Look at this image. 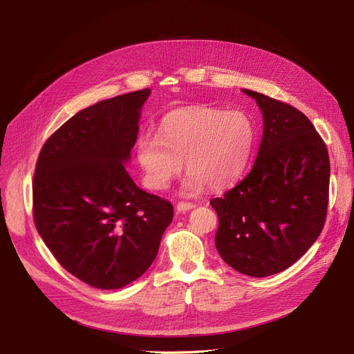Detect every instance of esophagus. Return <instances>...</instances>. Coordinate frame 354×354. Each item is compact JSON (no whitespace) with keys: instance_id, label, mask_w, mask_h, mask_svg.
I'll return each instance as SVG.
<instances>
[{"instance_id":"esophagus-1","label":"esophagus","mask_w":354,"mask_h":354,"mask_svg":"<svg viewBox=\"0 0 354 354\" xmlns=\"http://www.w3.org/2000/svg\"><path fill=\"white\" fill-rule=\"evenodd\" d=\"M195 205L192 202H178L177 203V211L178 212H186V211H189V209H192L194 208Z\"/></svg>"}]
</instances>
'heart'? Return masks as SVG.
I'll use <instances>...</instances> for the list:
<instances>
[{"instance_id": "b5f03b06", "label": "heart", "mask_w": 354, "mask_h": 354, "mask_svg": "<svg viewBox=\"0 0 354 354\" xmlns=\"http://www.w3.org/2000/svg\"><path fill=\"white\" fill-rule=\"evenodd\" d=\"M257 138L254 121L245 112L183 108L168 113L159 136L146 133L137 142V159L145 180L165 189L181 169L189 174L186 192L220 190L238 181L250 162Z\"/></svg>"}]
</instances>
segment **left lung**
Returning a JSON list of instances; mask_svg holds the SVG:
<instances>
[{
    "label": "left lung",
    "instance_id": "8db88e82",
    "mask_svg": "<svg viewBox=\"0 0 354 354\" xmlns=\"http://www.w3.org/2000/svg\"><path fill=\"white\" fill-rule=\"evenodd\" d=\"M263 112L255 162L242 181L211 199L218 216L216 248L246 276L276 274L307 252L322 232L329 156L322 137L294 106L243 90Z\"/></svg>",
    "mask_w": 354,
    "mask_h": 354
}]
</instances>
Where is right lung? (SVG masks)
Here are the masks:
<instances>
[{
  "mask_svg": "<svg viewBox=\"0 0 354 354\" xmlns=\"http://www.w3.org/2000/svg\"><path fill=\"white\" fill-rule=\"evenodd\" d=\"M151 90L85 108L42 146L32 211L51 254L80 281L118 289L140 277L173 221L171 202L137 187L124 167Z\"/></svg>",
  "mask_w": 354,
  "mask_h": 354,
  "instance_id": "add662e5",
  "label": "right lung"
}]
</instances>
